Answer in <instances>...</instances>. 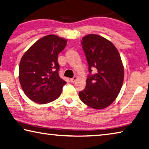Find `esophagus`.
Here are the masks:
<instances>
[{"label": "esophagus", "instance_id": "1", "mask_svg": "<svg viewBox=\"0 0 149 149\" xmlns=\"http://www.w3.org/2000/svg\"><path fill=\"white\" fill-rule=\"evenodd\" d=\"M76 80H77V77L75 76V77H73V78L70 79V81L72 82V83H74V82L76 81Z\"/></svg>", "mask_w": 149, "mask_h": 149}]
</instances>
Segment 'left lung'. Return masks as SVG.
<instances>
[{
	"instance_id": "obj_1",
	"label": "left lung",
	"mask_w": 149,
	"mask_h": 149,
	"mask_svg": "<svg viewBox=\"0 0 149 149\" xmlns=\"http://www.w3.org/2000/svg\"><path fill=\"white\" fill-rule=\"evenodd\" d=\"M81 43L89 74L86 88L79 92V98L91 108L104 109L115 100L123 83L124 68L121 56L112 42L99 35H87ZM93 69L95 74H92Z\"/></svg>"
}]
</instances>
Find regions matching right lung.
Returning <instances> with one entry per match:
<instances>
[{
    "instance_id": "add662e5",
    "label": "right lung",
    "mask_w": 149,
    "mask_h": 149,
    "mask_svg": "<svg viewBox=\"0 0 149 149\" xmlns=\"http://www.w3.org/2000/svg\"><path fill=\"white\" fill-rule=\"evenodd\" d=\"M67 40L49 34L38 40L24 54L19 65V81L28 98L40 104L58 99L66 82L59 75L58 56Z\"/></svg>"
}]
</instances>
